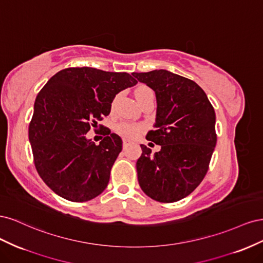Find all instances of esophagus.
Returning <instances> with one entry per match:
<instances>
[{
  "label": "esophagus",
  "mask_w": 263,
  "mask_h": 263,
  "mask_svg": "<svg viewBox=\"0 0 263 263\" xmlns=\"http://www.w3.org/2000/svg\"><path fill=\"white\" fill-rule=\"evenodd\" d=\"M128 144H129V140H127V139H123V147H124V148H126L127 146H128Z\"/></svg>",
  "instance_id": "obj_1"
}]
</instances>
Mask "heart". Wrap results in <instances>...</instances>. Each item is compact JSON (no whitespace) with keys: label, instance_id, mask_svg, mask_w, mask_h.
I'll return each instance as SVG.
<instances>
[{"label":"heart","instance_id":"1","mask_svg":"<svg viewBox=\"0 0 263 263\" xmlns=\"http://www.w3.org/2000/svg\"><path fill=\"white\" fill-rule=\"evenodd\" d=\"M146 92H153V91H151L149 87H147V86L138 87V89L136 90V98L138 99L140 95H142ZM144 129H145L144 125L129 123V122H121L115 126V130H116L117 134H119L123 137L130 138V139L136 138L138 135H140V133H142V130H144Z\"/></svg>","mask_w":263,"mask_h":263}]
</instances>
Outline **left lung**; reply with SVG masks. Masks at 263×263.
Instances as JSON below:
<instances>
[{"instance_id":"left-lung-1","label":"left lung","mask_w":263,"mask_h":263,"mask_svg":"<svg viewBox=\"0 0 263 263\" xmlns=\"http://www.w3.org/2000/svg\"><path fill=\"white\" fill-rule=\"evenodd\" d=\"M133 76L156 93V129L146 138L161 146L151 155L140 145L142 154L136 163L139 185L155 201H180L208 173L217 141L214 107L202 87L187 78L166 70Z\"/></svg>"}]
</instances>
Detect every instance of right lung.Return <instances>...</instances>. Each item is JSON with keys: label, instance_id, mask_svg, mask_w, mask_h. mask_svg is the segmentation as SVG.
<instances>
[{"label": "right lung", "instance_id": "add662e5", "mask_svg": "<svg viewBox=\"0 0 263 263\" xmlns=\"http://www.w3.org/2000/svg\"><path fill=\"white\" fill-rule=\"evenodd\" d=\"M135 84L126 72L67 68L38 93L28 137L36 170L55 194L86 202L106 189L122 139L107 128L95 145L86 133L110 113L115 95Z\"/></svg>", "mask_w": 263, "mask_h": 263}]
</instances>
